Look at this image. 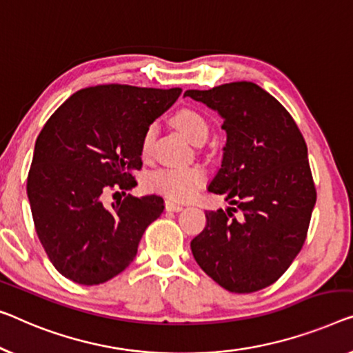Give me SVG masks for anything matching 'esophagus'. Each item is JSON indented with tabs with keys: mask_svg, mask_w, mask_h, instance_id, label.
Returning <instances> with one entry per match:
<instances>
[{
	"mask_svg": "<svg viewBox=\"0 0 353 353\" xmlns=\"http://www.w3.org/2000/svg\"><path fill=\"white\" fill-rule=\"evenodd\" d=\"M165 208H166V210H172V212H179V210L183 209L182 204H179L176 201H171V199H168V201L165 203Z\"/></svg>",
	"mask_w": 353,
	"mask_h": 353,
	"instance_id": "34e87169",
	"label": "esophagus"
}]
</instances>
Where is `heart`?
<instances>
[{"label": "heart", "mask_w": 353, "mask_h": 353, "mask_svg": "<svg viewBox=\"0 0 353 353\" xmlns=\"http://www.w3.org/2000/svg\"><path fill=\"white\" fill-rule=\"evenodd\" d=\"M172 123L181 133L196 143L199 139H206L208 136V122L198 110L194 109H181L172 117ZM155 128L149 126L144 131L143 139H141V154L149 157L154 144ZM206 170L199 165L192 166H177V168H161L150 172L147 177V187L149 190L165 194L166 198L176 199V201H187L193 198L196 192L206 182Z\"/></svg>", "instance_id": "b5f03b06"}]
</instances>
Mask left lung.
Here are the masks:
<instances>
[{
	"mask_svg": "<svg viewBox=\"0 0 353 353\" xmlns=\"http://www.w3.org/2000/svg\"><path fill=\"white\" fill-rule=\"evenodd\" d=\"M183 97L223 117L227 145L208 190L225 194L233 206L208 210L192 254L225 290L259 292L288 270L306 241L317 199L306 141L288 110L254 82Z\"/></svg>",
	"mask_w": 353,
	"mask_h": 353,
	"instance_id": "obj_1",
	"label": "left lung"
}]
</instances>
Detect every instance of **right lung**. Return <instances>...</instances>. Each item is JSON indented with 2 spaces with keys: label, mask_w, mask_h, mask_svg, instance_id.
<instances>
[{
  "label": "right lung",
  "mask_w": 353,
  "mask_h": 353,
  "mask_svg": "<svg viewBox=\"0 0 353 353\" xmlns=\"http://www.w3.org/2000/svg\"><path fill=\"white\" fill-rule=\"evenodd\" d=\"M181 93L122 83L87 87L46 122L26 193L36 233L61 276L98 285L134 260L145 228L165 209L163 198L128 194L106 208L104 194L136 185L144 131Z\"/></svg>",
  "instance_id": "add662e5"
}]
</instances>
